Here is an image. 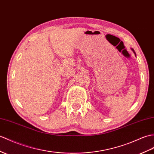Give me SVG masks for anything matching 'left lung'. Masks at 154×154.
<instances>
[{
	"label": "left lung",
	"mask_w": 154,
	"mask_h": 154,
	"mask_svg": "<svg viewBox=\"0 0 154 154\" xmlns=\"http://www.w3.org/2000/svg\"><path fill=\"white\" fill-rule=\"evenodd\" d=\"M131 50H132V51H133V52H134V54L135 56H136V53H135V52H134V49H133V48H131Z\"/></svg>",
	"instance_id": "8db88e82"
}]
</instances>
